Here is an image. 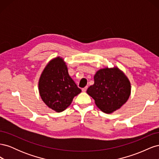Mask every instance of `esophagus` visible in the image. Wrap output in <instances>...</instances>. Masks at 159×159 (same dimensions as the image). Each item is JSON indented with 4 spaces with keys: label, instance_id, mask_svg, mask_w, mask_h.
<instances>
[{
    "label": "esophagus",
    "instance_id": "1",
    "mask_svg": "<svg viewBox=\"0 0 159 159\" xmlns=\"http://www.w3.org/2000/svg\"><path fill=\"white\" fill-rule=\"evenodd\" d=\"M87 89H88V86H86V87H85L84 88H83V89H82V91H83V92H85L86 90H87Z\"/></svg>",
    "mask_w": 159,
    "mask_h": 159
}]
</instances>
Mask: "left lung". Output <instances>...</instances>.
I'll list each match as a JSON object with an SVG mask.
<instances>
[{"mask_svg": "<svg viewBox=\"0 0 159 159\" xmlns=\"http://www.w3.org/2000/svg\"><path fill=\"white\" fill-rule=\"evenodd\" d=\"M131 86L127 77L117 66L100 69L94 75V84L87 93L97 107L105 113L121 108L131 95Z\"/></svg>", "mask_w": 159, "mask_h": 159, "instance_id": "obj_1", "label": "left lung"}]
</instances>
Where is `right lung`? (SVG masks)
Masks as SVG:
<instances>
[{
	"instance_id": "1",
	"label": "right lung",
	"mask_w": 159,
	"mask_h": 159,
	"mask_svg": "<svg viewBox=\"0 0 159 159\" xmlns=\"http://www.w3.org/2000/svg\"><path fill=\"white\" fill-rule=\"evenodd\" d=\"M38 90L44 103L57 113L68 108L75 96L81 91L70 76L65 61L60 56L51 60L42 71Z\"/></svg>"
}]
</instances>
